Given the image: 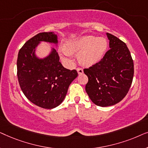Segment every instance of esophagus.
Instances as JSON below:
<instances>
[{"mask_svg": "<svg viewBox=\"0 0 148 148\" xmlns=\"http://www.w3.org/2000/svg\"><path fill=\"white\" fill-rule=\"evenodd\" d=\"M77 71L79 75H80V74H82L83 73H84V70H83L82 68H77Z\"/></svg>", "mask_w": 148, "mask_h": 148, "instance_id": "34e87169", "label": "esophagus"}]
</instances>
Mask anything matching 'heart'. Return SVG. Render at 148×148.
Returning a JSON list of instances; mask_svg holds the SVG:
<instances>
[{
	"label": "heart",
	"instance_id": "obj_1",
	"mask_svg": "<svg viewBox=\"0 0 148 148\" xmlns=\"http://www.w3.org/2000/svg\"><path fill=\"white\" fill-rule=\"evenodd\" d=\"M65 48H60L59 53L62 59L71 62V53L79 52V61L83 65L91 66L100 61L108 48V42L102 37L84 36L65 43Z\"/></svg>",
	"mask_w": 148,
	"mask_h": 148
}]
</instances>
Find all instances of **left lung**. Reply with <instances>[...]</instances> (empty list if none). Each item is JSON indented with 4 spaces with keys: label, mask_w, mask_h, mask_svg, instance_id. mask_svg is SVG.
Segmentation results:
<instances>
[{
    "label": "left lung",
    "mask_w": 148,
    "mask_h": 148,
    "mask_svg": "<svg viewBox=\"0 0 148 148\" xmlns=\"http://www.w3.org/2000/svg\"><path fill=\"white\" fill-rule=\"evenodd\" d=\"M110 50L100 62L84 73L88 77L86 91L97 106L116 104L125 98L131 86L134 65L126 44L112 34L106 33Z\"/></svg>",
    "instance_id": "8db88e82"
}]
</instances>
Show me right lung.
Instances as JSON below:
<instances>
[{"instance_id": "right-lung-1", "label": "right lung", "mask_w": 148, "mask_h": 148, "mask_svg": "<svg viewBox=\"0 0 148 148\" xmlns=\"http://www.w3.org/2000/svg\"><path fill=\"white\" fill-rule=\"evenodd\" d=\"M41 42L57 46V35L42 32L25 42L18 54L17 77L22 92L30 102L41 108L52 109L62 102L78 74L76 70L62 65L53 48L45 57L36 56V48Z\"/></svg>"}]
</instances>
